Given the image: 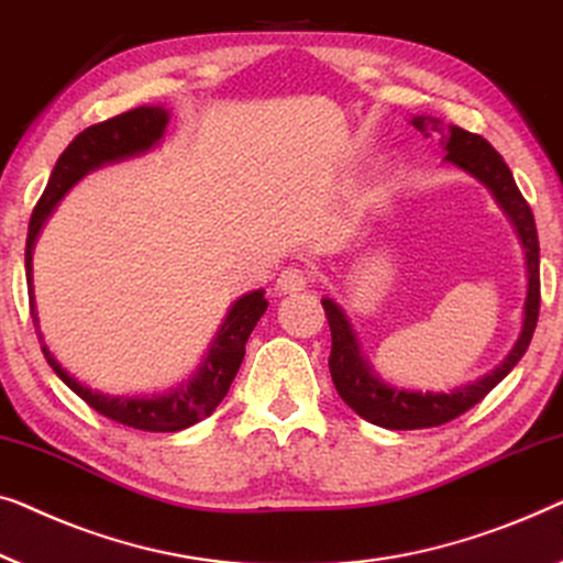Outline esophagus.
<instances>
[{"instance_id": "34e87169", "label": "esophagus", "mask_w": 563, "mask_h": 563, "mask_svg": "<svg viewBox=\"0 0 563 563\" xmlns=\"http://www.w3.org/2000/svg\"><path fill=\"white\" fill-rule=\"evenodd\" d=\"M308 283H311V278H308L306 271H300V267H285V271H280L278 275L275 288L280 292H298V290H306Z\"/></svg>"}]
</instances>
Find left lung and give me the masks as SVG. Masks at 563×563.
Here are the masks:
<instances>
[{"label":"left lung","instance_id":"1","mask_svg":"<svg viewBox=\"0 0 563 563\" xmlns=\"http://www.w3.org/2000/svg\"><path fill=\"white\" fill-rule=\"evenodd\" d=\"M410 124L418 132L439 134L441 145L446 150L443 161L456 165L485 184L500 209L508 213V219L516 227L520 236L522 250H526V267H528V296L526 306H522V329L516 346H512L508 357L500 362L489 375H485L477 383L456 387L451 393H421V390H406V387H393L385 379L375 375L369 362L364 360L360 350L357 336H354L352 323L346 321L342 306L334 303L331 298H321L323 311H327L329 329H331V357L329 369L331 379H334L336 393L350 406L354 413L362 416L364 421L383 426L390 431H410V429H431V426H441L459 418L466 410L477 406L508 372L516 367L522 354H526L530 339H533L538 308H541V260H538V232L533 211H530L528 201L522 199L518 191L516 178L500 153L489 145L485 137L462 130L456 124H443L437 117H413Z\"/></svg>","mask_w":563,"mask_h":563}]
</instances>
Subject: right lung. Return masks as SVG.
Returning a JSON list of instances; mask_svg holds the SVG:
<instances>
[{
  "instance_id": "add662e5",
  "label": "right lung",
  "mask_w": 563,
  "mask_h": 563,
  "mask_svg": "<svg viewBox=\"0 0 563 563\" xmlns=\"http://www.w3.org/2000/svg\"><path fill=\"white\" fill-rule=\"evenodd\" d=\"M165 126H168V109L137 107L124 114H117L107 122L86 126L81 134H76L74 142L63 150L58 163H55L41 201L35 203L33 217H30L25 244L30 316H33L37 339H41L47 364H51L55 375H58L78 398L89 402L97 413L112 418L117 423L132 426V429L157 433L184 431L188 426L203 421L206 416H211L219 402L224 400L229 385H232L236 369H240V364L244 360V344H247L252 329L257 327L260 316L267 311L265 290H252L240 300H234L224 323H221L217 336H213L209 352H206L199 372H196L191 379H186V383H180L178 387H173V390L163 395H104L81 385L76 377H70L68 372L60 367L58 360L53 357L51 350L43 344L33 296V247L47 217H51L63 196L68 194L70 186H76L78 180L89 176L91 170L101 168V165L120 163L126 161V157L153 150L157 142L163 140Z\"/></svg>"
}]
</instances>
